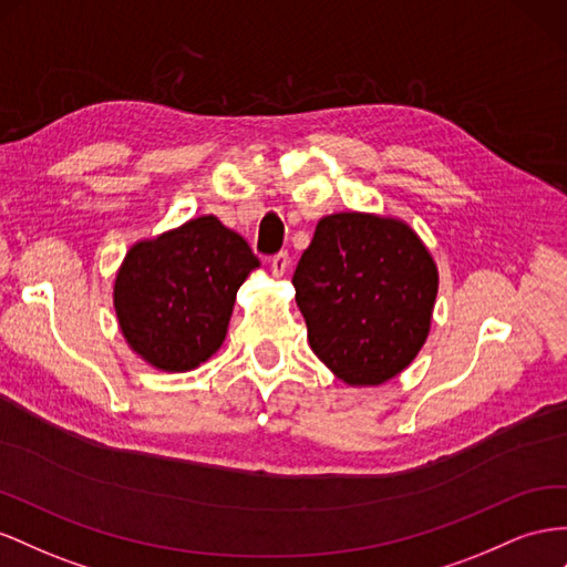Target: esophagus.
<instances>
[{
  "instance_id": "1",
  "label": "esophagus",
  "mask_w": 567,
  "mask_h": 567,
  "mask_svg": "<svg viewBox=\"0 0 567 567\" xmlns=\"http://www.w3.org/2000/svg\"><path fill=\"white\" fill-rule=\"evenodd\" d=\"M288 265H290V259H288V252H277L271 257V274L274 277H284V274L288 271Z\"/></svg>"
}]
</instances>
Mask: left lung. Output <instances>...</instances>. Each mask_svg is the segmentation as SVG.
Segmentation results:
<instances>
[{
  "instance_id": "obj_1",
  "label": "left lung",
  "mask_w": 567,
  "mask_h": 567,
  "mask_svg": "<svg viewBox=\"0 0 567 567\" xmlns=\"http://www.w3.org/2000/svg\"><path fill=\"white\" fill-rule=\"evenodd\" d=\"M293 286L315 355L350 386H379L430 336L439 271L405 221L339 212L319 219Z\"/></svg>"
}]
</instances>
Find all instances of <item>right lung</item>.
Instances as JSON below:
<instances>
[{
    "instance_id": "right-lung-1",
    "label": "right lung",
    "mask_w": 567,
    "mask_h": 567,
    "mask_svg": "<svg viewBox=\"0 0 567 567\" xmlns=\"http://www.w3.org/2000/svg\"><path fill=\"white\" fill-rule=\"evenodd\" d=\"M257 267L246 238L212 214L135 243L114 281L121 333L157 370H195L221 348L238 288Z\"/></svg>"
}]
</instances>
